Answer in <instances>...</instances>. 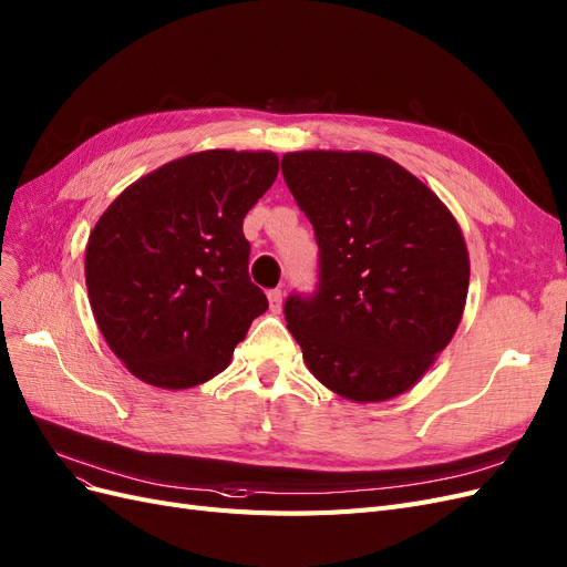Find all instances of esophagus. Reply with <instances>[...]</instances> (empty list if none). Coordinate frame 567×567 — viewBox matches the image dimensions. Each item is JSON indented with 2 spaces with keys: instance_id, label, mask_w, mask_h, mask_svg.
<instances>
[{
  "instance_id": "esophagus-1",
  "label": "esophagus",
  "mask_w": 567,
  "mask_h": 567,
  "mask_svg": "<svg viewBox=\"0 0 567 567\" xmlns=\"http://www.w3.org/2000/svg\"><path fill=\"white\" fill-rule=\"evenodd\" d=\"M267 298H269V309L275 311V315H277V311H281V300H284V292H281L279 288L269 290V292H267Z\"/></svg>"
}]
</instances>
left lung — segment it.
Returning <instances> with one entry per match:
<instances>
[{"instance_id":"8db88e82","label":"left lung","mask_w":567,"mask_h":567,"mask_svg":"<svg viewBox=\"0 0 567 567\" xmlns=\"http://www.w3.org/2000/svg\"><path fill=\"white\" fill-rule=\"evenodd\" d=\"M281 171L319 244L317 290L284 305L307 368L349 401L408 392L462 321L470 252L457 220L375 152H288Z\"/></svg>"}]
</instances>
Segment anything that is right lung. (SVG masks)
Segmentation results:
<instances>
[{"mask_svg":"<svg viewBox=\"0 0 567 567\" xmlns=\"http://www.w3.org/2000/svg\"><path fill=\"white\" fill-rule=\"evenodd\" d=\"M277 173L275 152L187 154L128 185L95 223L89 302L135 378L189 389L227 368L267 309L248 277L244 218Z\"/></svg>","mask_w":567,"mask_h":567,"instance_id":"obj_1","label":"right lung"}]
</instances>
